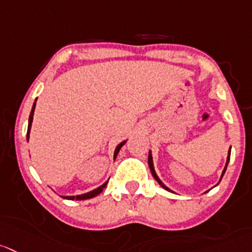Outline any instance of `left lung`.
Listing matches in <instances>:
<instances>
[{
	"instance_id": "obj_1",
	"label": "left lung",
	"mask_w": 252,
	"mask_h": 252,
	"mask_svg": "<svg viewBox=\"0 0 252 252\" xmlns=\"http://www.w3.org/2000/svg\"><path fill=\"white\" fill-rule=\"evenodd\" d=\"M231 148V147H230ZM230 152H231V150H229V156H227V160H226V166H225V168H224V171H222V174H221V178H222V176H224V173H225V171H226V167H227V163H229V159H230ZM148 166H150V169H151V173H152V176H153V178L156 179V181L158 182V184H159L160 187H162V188H164V189H167V190H171V189H168L167 188L166 186H164L163 183H162V182H160V179L158 178L157 177V174H156V172H155V168H153V160H152V156H151V153L150 155H148Z\"/></svg>"
}]
</instances>
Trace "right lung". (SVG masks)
Segmentation results:
<instances>
[{
  "label": "right lung",
  "mask_w": 252,
  "mask_h": 252,
  "mask_svg": "<svg viewBox=\"0 0 252 252\" xmlns=\"http://www.w3.org/2000/svg\"><path fill=\"white\" fill-rule=\"evenodd\" d=\"M35 101H37V100H35ZM35 101H34V104H33L32 111H31V115H30V120H28L27 141H28V138H30L31 126H32V121H33V114H34V109H35ZM125 142H126V141H124V142H121V143H120L119 146H117V147H116V150H115V153H114V158H116L117 153H119V151L121 150V147H122V146L125 145ZM106 184H107V182H106V183H104V184H102V186H100L99 188L94 189V190H92V191H89V193L81 194V195H75V196H63V198H64V199H69V200H74V199H76V200H85V199H90V198H94V196H96L97 194H100V193H101V191L104 190V188H105V187H106Z\"/></svg>",
  "instance_id": "right-lung-1"
}]
</instances>
